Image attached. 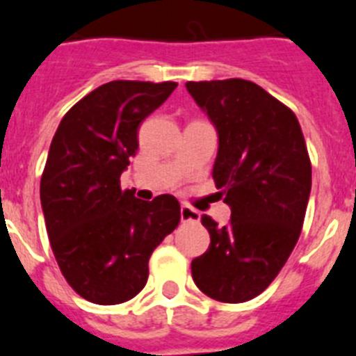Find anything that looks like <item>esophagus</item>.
Segmentation results:
<instances>
[{"mask_svg":"<svg viewBox=\"0 0 356 356\" xmlns=\"http://www.w3.org/2000/svg\"><path fill=\"white\" fill-rule=\"evenodd\" d=\"M181 220L182 222H199L200 220V213L197 209L190 208V206H181Z\"/></svg>","mask_w":356,"mask_h":356,"instance_id":"34e87169","label":"esophagus"}]
</instances>
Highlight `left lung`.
I'll return each instance as SVG.
<instances>
[{"instance_id":"left-lung-1","label":"left lung","mask_w":356,"mask_h":356,"mask_svg":"<svg viewBox=\"0 0 356 356\" xmlns=\"http://www.w3.org/2000/svg\"><path fill=\"white\" fill-rule=\"evenodd\" d=\"M218 132L213 179L231 208L220 227L202 216L208 251L191 261L206 296L243 302L270 285L301 234L312 165L296 114L264 88L242 79L186 82Z\"/></svg>"}]
</instances>
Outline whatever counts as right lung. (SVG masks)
<instances>
[{
	"label": "right lung",
	"mask_w": 356,
	"mask_h": 356,
	"mask_svg": "<svg viewBox=\"0 0 356 356\" xmlns=\"http://www.w3.org/2000/svg\"><path fill=\"white\" fill-rule=\"evenodd\" d=\"M175 82L113 80L66 114L49 145L41 206L51 251L80 298L120 305L143 290L148 259L179 225L174 195L140 200L120 175L138 150V129Z\"/></svg>",
	"instance_id": "add662e5"
}]
</instances>
